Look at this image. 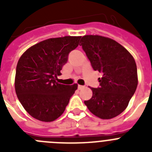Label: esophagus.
Here are the masks:
<instances>
[{"instance_id": "obj_1", "label": "esophagus", "mask_w": 152, "mask_h": 152, "mask_svg": "<svg viewBox=\"0 0 152 152\" xmlns=\"http://www.w3.org/2000/svg\"><path fill=\"white\" fill-rule=\"evenodd\" d=\"M83 88H84V86L78 85V90H81V89H83Z\"/></svg>"}]
</instances>
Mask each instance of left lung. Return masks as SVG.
Here are the masks:
<instances>
[{
  "label": "left lung",
  "instance_id": "obj_1",
  "mask_svg": "<svg viewBox=\"0 0 152 152\" xmlns=\"http://www.w3.org/2000/svg\"><path fill=\"white\" fill-rule=\"evenodd\" d=\"M91 66L102 74L100 88H91L92 97L84 101L97 117H116L128 107L138 85L137 67L133 56L126 48L108 37L87 35L80 42Z\"/></svg>",
  "mask_w": 152,
  "mask_h": 152
}]
</instances>
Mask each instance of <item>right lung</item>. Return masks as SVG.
Instances as JSON below:
<instances>
[{
    "label": "right lung",
    "instance_id": "right-lung-1",
    "mask_svg": "<svg viewBox=\"0 0 152 152\" xmlns=\"http://www.w3.org/2000/svg\"><path fill=\"white\" fill-rule=\"evenodd\" d=\"M81 36L51 38L35 44L20 56L15 75V91L25 110L35 119L52 122L64 113L77 84L56 81L71 51Z\"/></svg>",
    "mask_w": 152,
    "mask_h": 152
}]
</instances>
